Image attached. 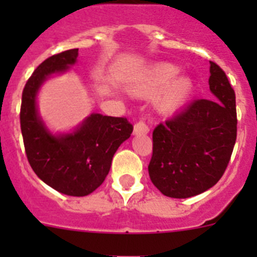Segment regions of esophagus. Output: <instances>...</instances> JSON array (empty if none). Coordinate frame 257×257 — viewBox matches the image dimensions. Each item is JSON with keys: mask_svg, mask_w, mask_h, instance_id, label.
<instances>
[{"mask_svg": "<svg viewBox=\"0 0 257 257\" xmlns=\"http://www.w3.org/2000/svg\"><path fill=\"white\" fill-rule=\"evenodd\" d=\"M149 133L148 124L145 123L144 121L136 122L135 126H134V134L135 135H145V134Z\"/></svg>", "mask_w": 257, "mask_h": 257, "instance_id": "obj_1", "label": "esophagus"}]
</instances>
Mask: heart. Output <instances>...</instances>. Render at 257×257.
<instances>
[{
	"label": "heart",
	"mask_w": 257,
	"mask_h": 257,
	"mask_svg": "<svg viewBox=\"0 0 257 257\" xmlns=\"http://www.w3.org/2000/svg\"><path fill=\"white\" fill-rule=\"evenodd\" d=\"M179 68L169 63H161L152 68L142 82L136 86L140 94H154L157 108L162 112L170 113L180 108L193 91V81L188 76H178Z\"/></svg>",
	"instance_id": "b5f03b06"
}]
</instances>
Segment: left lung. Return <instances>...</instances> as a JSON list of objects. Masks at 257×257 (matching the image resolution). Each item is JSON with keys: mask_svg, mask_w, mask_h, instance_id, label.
<instances>
[{"mask_svg": "<svg viewBox=\"0 0 257 257\" xmlns=\"http://www.w3.org/2000/svg\"><path fill=\"white\" fill-rule=\"evenodd\" d=\"M212 99H197L153 131L148 171L171 198H189L212 188L230 161L237 139L235 94L225 72L210 61Z\"/></svg>", "mask_w": 257, "mask_h": 257, "instance_id": "left-lung-1", "label": "left lung"}]
</instances>
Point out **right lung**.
Instances as JSON below:
<instances>
[{"mask_svg": "<svg viewBox=\"0 0 257 257\" xmlns=\"http://www.w3.org/2000/svg\"><path fill=\"white\" fill-rule=\"evenodd\" d=\"M78 49L63 51L42 61L29 77L22 95L20 127L27 158L41 180L73 197L94 192L105 180L119 145L133 133L123 117L92 113L72 133L52 134L37 110V94L52 74L76 64Z\"/></svg>", "mask_w": 257, "mask_h": 257, "instance_id": "right-lung-1", "label": "right lung"}]
</instances>
